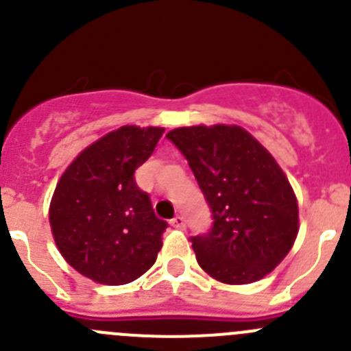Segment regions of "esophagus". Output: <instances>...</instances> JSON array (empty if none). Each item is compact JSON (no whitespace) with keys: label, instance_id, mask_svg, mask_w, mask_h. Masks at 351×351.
Returning <instances> with one entry per match:
<instances>
[{"label":"esophagus","instance_id":"obj_1","mask_svg":"<svg viewBox=\"0 0 351 351\" xmlns=\"http://www.w3.org/2000/svg\"><path fill=\"white\" fill-rule=\"evenodd\" d=\"M170 223H172L176 229H184L186 228V220H184V217H182V215H176L172 220H170Z\"/></svg>","mask_w":351,"mask_h":351}]
</instances>
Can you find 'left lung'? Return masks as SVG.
Returning <instances> with one entry per match:
<instances>
[{
	"mask_svg": "<svg viewBox=\"0 0 351 351\" xmlns=\"http://www.w3.org/2000/svg\"><path fill=\"white\" fill-rule=\"evenodd\" d=\"M167 138L184 155L212 210L193 236L199 267L226 285H250L282 262L298 234V203L274 156L238 125H193Z\"/></svg>",
	"mask_w": 351,
	"mask_h": 351,
	"instance_id": "1",
	"label": "left lung"
}]
</instances>
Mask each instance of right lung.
Wrapping results in <instances>:
<instances>
[{
	"label": "right lung",
	"instance_id": "obj_1",
	"mask_svg": "<svg viewBox=\"0 0 351 351\" xmlns=\"http://www.w3.org/2000/svg\"><path fill=\"white\" fill-rule=\"evenodd\" d=\"M163 131L123 125L108 132L79 153L56 184L49 205L53 238L66 263L95 282H132L162 248L167 222L155 215L134 172Z\"/></svg>",
	"mask_w": 351,
	"mask_h": 351
}]
</instances>
